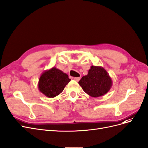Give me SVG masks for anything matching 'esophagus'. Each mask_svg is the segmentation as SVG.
<instances>
[{"mask_svg":"<svg viewBox=\"0 0 148 148\" xmlns=\"http://www.w3.org/2000/svg\"><path fill=\"white\" fill-rule=\"evenodd\" d=\"M80 79V77H74V80L75 81H76V82L79 81Z\"/></svg>","mask_w":148,"mask_h":148,"instance_id":"34e87169","label":"esophagus"}]
</instances>
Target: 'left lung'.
Instances as JSON below:
<instances>
[{
	"instance_id": "left-lung-1",
	"label": "left lung",
	"mask_w": 148,
	"mask_h": 148,
	"mask_svg": "<svg viewBox=\"0 0 148 148\" xmlns=\"http://www.w3.org/2000/svg\"><path fill=\"white\" fill-rule=\"evenodd\" d=\"M112 84L107 71L99 66H91L88 74L83 76L79 82L86 93L93 97L106 95L110 90Z\"/></svg>"
}]
</instances>
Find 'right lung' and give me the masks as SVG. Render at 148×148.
Listing matches in <instances>:
<instances>
[{
  "instance_id": "obj_1",
  "label": "right lung",
  "mask_w": 148,
  "mask_h": 148,
  "mask_svg": "<svg viewBox=\"0 0 148 148\" xmlns=\"http://www.w3.org/2000/svg\"><path fill=\"white\" fill-rule=\"evenodd\" d=\"M70 80L68 74L53 67L42 73L38 87L40 91L46 97L53 98L61 93Z\"/></svg>"
}]
</instances>
